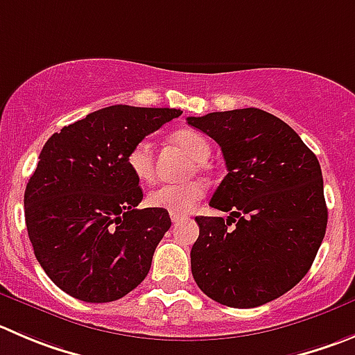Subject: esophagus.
<instances>
[{
  "instance_id": "obj_1",
  "label": "esophagus",
  "mask_w": 355,
  "mask_h": 355,
  "mask_svg": "<svg viewBox=\"0 0 355 355\" xmlns=\"http://www.w3.org/2000/svg\"><path fill=\"white\" fill-rule=\"evenodd\" d=\"M171 219H172V223H174V225H178V223H181V221H184V216H178V214H171Z\"/></svg>"
}]
</instances>
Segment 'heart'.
Listing matches in <instances>:
<instances>
[{
	"label": "heart",
	"instance_id": "1",
	"mask_svg": "<svg viewBox=\"0 0 355 355\" xmlns=\"http://www.w3.org/2000/svg\"><path fill=\"white\" fill-rule=\"evenodd\" d=\"M172 143L178 144L191 160L197 162L195 168L202 171L204 162L211 155V144L195 130L183 129L172 134ZM127 165L130 172L136 175L139 181L153 180L155 175V160H153V144L148 139H141L134 144L127 153ZM205 187L200 181H190L183 184H162L148 193L146 202L150 207L164 209L171 214L184 216L204 198Z\"/></svg>",
	"mask_w": 355,
	"mask_h": 355
}]
</instances>
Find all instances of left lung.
Masks as SVG:
<instances>
[{"label": "left lung", "mask_w": 355, "mask_h": 355, "mask_svg": "<svg viewBox=\"0 0 355 355\" xmlns=\"http://www.w3.org/2000/svg\"><path fill=\"white\" fill-rule=\"evenodd\" d=\"M187 121L219 144L228 168L209 202L228 219L195 218V282L221 305H265L306 275L326 234L319 160L288 123L258 107Z\"/></svg>", "instance_id": "8db88e82"}]
</instances>
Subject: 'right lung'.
I'll list each match as a JSON object with an SVG mask.
<instances>
[{
	"instance_id": "1",
	"label": "right lung",
	"mask_w": 355,
	"mask_h": 355,
	"mask_svg": "<svg viewBox=\"0 0 355 355\" xmlns=\"http://www.w3.org/2000/svg\"><path fill=\"white\" fill-rule=\"evenodd\" d=\"M181 113L116 104L45 143L26 187L24 212L36 259L64 293L107 303L144 281L171 218L164 209H137L143 190L127 153Z\"/></svg>"
}]
</instances>
